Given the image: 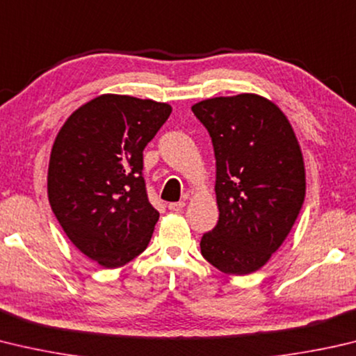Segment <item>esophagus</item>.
<instances>
[{
    "label": "esophagus",
    "mask_w": 356,
    "mask_h": 356,
    "mask_svg": "<svg viewBox=\"0 0 356 356\" xmlns=\"http://www.w3.org/2000/svg\"><path fill=\"white\" fill-rule=\"evenodd\" d=\"M185 207V202H171L168 204V209H170L171 211H182Z\"/></svg>",
    "instance_id": "1"
}]
</instances>
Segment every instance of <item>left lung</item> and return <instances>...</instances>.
Segmentation results:
<instances>
[{
    "label": "left lung",
    "instance_id": "1",
    "mask_svg": "<svg viewBox=\"0 0 356 356\" xmlns=\"http://www.w3.org/2000/svg\"><path fill=\"white\" fill-rule=\"evenodd\" d=\"M216 159L219 221L200 240L209 263L252 274L286 240L305 199V163L286 115L264 96L241 93L191 107Z\"/></svg>",
    "mask_w": 356,
    "mask_h": 356
}]
</instances>
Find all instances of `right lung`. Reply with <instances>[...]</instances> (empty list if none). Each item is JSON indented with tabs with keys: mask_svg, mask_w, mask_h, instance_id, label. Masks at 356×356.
<instances>
[{
	"mask_svg": "<svg viewBox=\"0 0 356 356\" xmlns=\"http://www.w3.org/2000/svg\"><path fill=\"white\" fill-rule=\"evenodd\" d=\"M166 102L106 93L63 122L51 149L48 199L70 241L102 268L124 266L151 241L143 149L171 115Z\"/></svg>",
	"mask_w": 356,
	"mask_h": 356,
	"instance_id": "obj_1",
	"label": "right lung"
}]
</instances>
